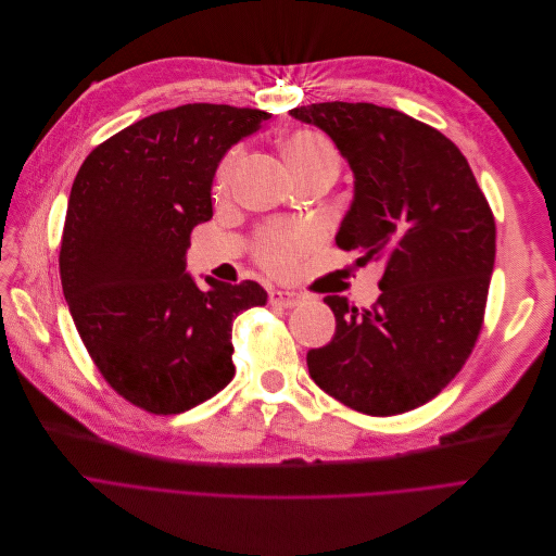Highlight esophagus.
<instances>
[{
    "mask_svg": "<svg viewBox=\"0 0 556 556\" xmlns=\"http://www.w3.org/2000/svg\"><path fill=\"white\" fill-rule=\"evenodd\" d=\"M269 301L280 307H296L303 301V296L296 292H289V289H271Z\"/></svg>",
    "mask_w": 556,
    "mask_h": 556,
    "instance_id": "obj_1",
    "label": "esophagus"
}]
</instances>
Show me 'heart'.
Instances as JSON below:
<instances>
[{
    "instance_id": "obj_1",
    "label": "heart",
    "mask_w": 556,
    "mask_h": 556,
    "mask_svg": "<svg viewBox=\"0 0 556 556\" xmlns=\"http://www.w3.org/2000/svg\"><path fill=\"white\" fill-rule=\"evenodd\" d=\"M282 153L296 172L299 178L324 169V167H337V153L330 140L316 130L309 128H296L282 136ZM244 155V147H232L226 151V155L219 161L215 172V192L224 194L235 176L237 165H240ZM314 228L305 224H278L262 230L255 244V253L264 267L271 271H289L296 257L314 242Z\"/></svg>"
}]
</instances>
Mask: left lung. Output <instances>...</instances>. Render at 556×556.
Instances as JSON below:
<instances>
[{
    "mask_svg": "<svg viewBox=\"0 0 556 556\" xmlns=\"http://www.w3.org/2000/svg\"><path fill=\"white\" fill-rule=\"evenodd\" d=\"M321 128L353 172L334 242L384 262L371 309L326 296L337 330L307 353L312 380L368 416L426 405L468 359L482 330L495 222L464 153L437 128L376 103L289 111Z\"/></svg>",
    "mask_w": 556,
    "mask_h": 556,
    "instance_id": "obj_1",
    "label": "left lung"
}]
</instances>
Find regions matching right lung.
<instances>
[{
    "mask_svg": "<svg viewBox=\"0 0 556 556\" xmlns=\"http://www.w3.org/2000/svg\"><path fill=\"white\" fill-rule=\"evenodd\" d=\"M269 113L185 103L153 113L90 151L78 169L61 242L74 326L119 395L151 414H180L235 376V316L267 303L253 282L207 287L185 271L190 232L213 217L226 151Z\"/></svg>",
    "mask_w": 556,
    "mask_h": 556,
    "instance_id": "1",
    "label": "right lung"
}]
</instances>
